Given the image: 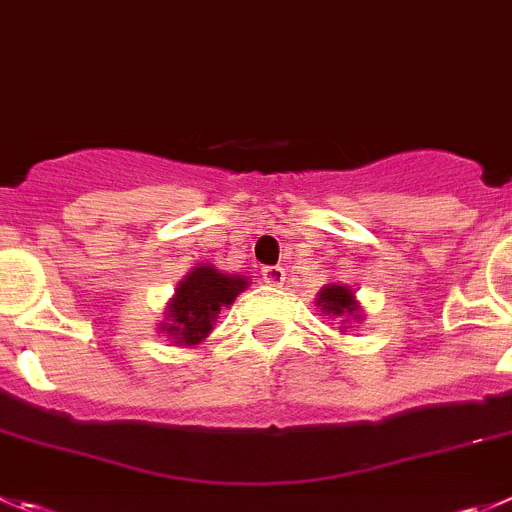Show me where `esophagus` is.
Here are the masks:
<instances>
[{"label":"esophagus","mask_w":512,"mask_h":512,"mask_svg":"<svg viewBox=\"0 0 512 512\" xmlns=\"http://www.w3.org/2000/svg\"><path fill=\"white\" fill-rule=\"evenodd\" d=\"M261 279L269 286H281L286 281V271L281 266H264L261 269Z\"/></svg>","instance_id":"obj_1"}]
</instances>
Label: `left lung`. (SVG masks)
I'll return each mask as SVG.
<instances>
[{
  "label": "left lung",
  "mask_w": 512,
  "mask_h": 512,
  "mask_svg": "<svg viewBox=\"0 0 512 512\" xmlns=\"http://www.w3.org/2000/svg\"><path fill=\"white\" fill-rule=\"evenodd\" d=\"M316 304H319L326 314H334V316H349V314H357L359 311L352 291H349L347 286H337V284L324 286V289L319 291V299H316Z\"/></svg>",
  "instance_id": "8db88e82"
}]
</instances>
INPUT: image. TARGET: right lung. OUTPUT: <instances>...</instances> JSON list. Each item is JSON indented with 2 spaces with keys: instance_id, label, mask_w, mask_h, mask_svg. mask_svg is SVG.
<instances>
[{
  "instance_id": "1",
  "label": "right lung",
  "mask_w": 512,
  "mask_h": 512,
  "mask_svg": "<svg viewBox=\"0 0 512 512\" xmlns=\"http://www.w3.org/2000/svg\"><path fill=\"white\" fill-rule=\"evenodd\" d=\"M248 281L241 276H226L213 266L193 269L186 279L180 281L175 299L168 306V321L163 332H168L175 344H198L206 339L213 329L216 314L221 306H228Z\"/></svg>"
}]
</instances>
